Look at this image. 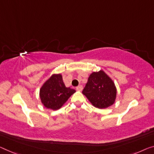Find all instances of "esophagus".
<instances>
[{"mask_svg": "<svg viewBox=\"0 0 154 154\" xmlns=\"http://www.w3.org/2000/svg\"><path fill=\"white\" fill-rule=\"evenodd\" d=\"M82 89H83V87H82V85H79V86H78L76 87V90L79 91H81L82 90Z\"/></svg>", "mask_w": 154, "mask_h": 154, "instance_id": "obj_1", "label": "esophagus"}]
</instances>
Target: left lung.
<instances>
[{"mask_svg": "<svg viewBox=\"0 0 154 154\" xmlns=\"http://www.w3.org/2000/svg\"><path fill=\"white\" fill-rule=\"evenodd\" d=\"M116 93L114 82L103 70L91 74L82 90V94L92 105L98 109H105L112 105Z\"/></svg>", "mask_w": 154, "mask_h": 154, "instance_id": "8db88e82", "label": "left lung"}]
</instances>
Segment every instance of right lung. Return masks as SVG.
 Here are the masks:
<instances>
[{"mask_svg": "<svg viewBox=\"0 0 154 154\" xmlns=\"http://www.w3.org/2000/svg\"><path fill=\"white\" fill-rule=\"evenodd\" d=\"M75 92L74 89L65 87L62 75L53 74L41 87L40 98L46 108L57 110Z\"/></svg>", "mask_w": 154, "mask_h": 154, "instance_id": "right-lung-1", "label": "right lung"}]
</instances>
